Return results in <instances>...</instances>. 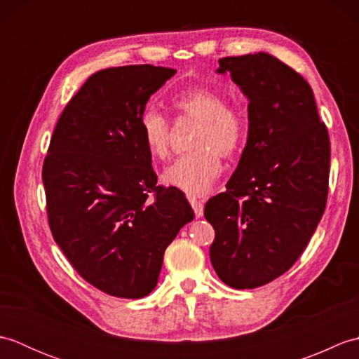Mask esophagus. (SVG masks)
I'll use <instances>...</instances> for the list:
<instances>
[{"label": "esophagus", "mask_w": 359, "mask_h": 359, "mask_svg": "<svg viewBox=\"0 0 359 359\" xmlns=\"http://www.w3.org/2000/svg\"><path fill=\"white\" fill-rule=\"evenodd\" d=\"M189 203H191L196 217H202L203 216V203L201 201L194 199V197H191V199H189Z\"/></svg>", "instance_id": "esophagus-1"}]
</instances>
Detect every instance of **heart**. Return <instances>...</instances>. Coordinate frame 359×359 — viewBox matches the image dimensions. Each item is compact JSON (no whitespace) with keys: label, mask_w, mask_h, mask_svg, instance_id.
<instances>
[{"label":"heart","mask_w":359,"mask_h":359,"mask_svg":"<svg viewBox=\"0 0 359 359\" xmlns=\"http://www.w3.org/2000/svg\"><path fill=\"white\" fill-rule=\"evenodd\" d=\"M174 111L182 117L199 121L188 154L180 156L163 171L166 185L197 197L210 191L222 172V160L234 157L247 140V118L239 108L226 104L224 94L197 86L175 94ZM140 135L144 148L154 158L170 154V121L156 109H147L140 117Z\"/></svg>","instance_id":"1"}]
</instances>
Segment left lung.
I'll return each instance as SVG.
<instances>
[{
	"label": "left lung",
	"instance_id": "left-lung-1",
	"mask_svg": "<svg viewBox=\"0 0 359 359\" xmlns=\"http://www.w3.org/2000/svg\"><path fill=\"white\" fill-rule=\"evenodd\" d=\"M217 72L248 98V139L226 191L205 205L210 257L226 285L256 288L292 269L324 215L330 139L310 85L276 57H225Z\"/></svg>",
	"mask_w": 359,
	"mask_h": 359
}]
</instances>
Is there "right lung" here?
I'll return each mask as SVG.
<instances>
[{
  "instance_id": "obj_1",
  "label": "right lung",
  "mask_w": 359,
  "mask_h": 359,
  "mask_svg": "<svg viewBox=\"0 0 359 359\" xmlns=\"http://www.w3.org/2000/svg\"><path fill=\"white\" fill-rule=\"evenodd\" d=\"M174 74L133 65L90 75L60 116L43 163L53 239L111 296L149 294L166 247L194 217L180 189L157 187L140 135L149 97Z\"/></svg>"
}]
</instances>
